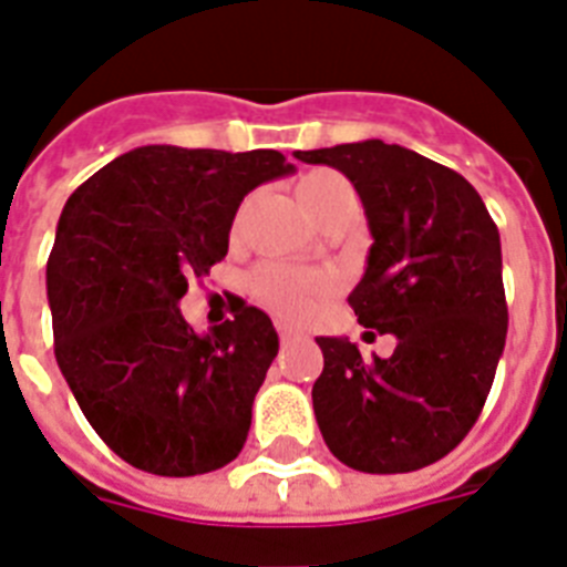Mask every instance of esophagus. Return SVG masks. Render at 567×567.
I'll return each mask as SVG.
<instances>
[{
	"label": "esophagus",
	"mask_w": 567,
	"mask_h": 567,
	"mask_svg": "<svg viewBox=\"0 0 567 567\" xmlns=\"http://www.w3.org/2000/svg\"><path fill=\"white\" fill-rule=\"evenodd\" d=\"M302 338H306V334H302L299 329H293V326L288 323H279V340H282V347H293V343Z\"/></svg>",
	"instance_id": "34e87169"
}]
</instances>
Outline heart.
Returning a JSON list of instances; mask_svg holds the SVG:
<instances>
[{"instance_id": "heart-1", "label": "heart", "mask_w": 567, "mask_h": 567, "mask_svg": "<svg viewBox=\"0 0 567 567\" xmlns=\"http://www.w3.org/2000/svg\"><path fill=\"white\" fill-rule=\"evenodd\" d=\"M338 186H343V179L331 172H317L299 179L297 197L299 204H302V209H306V215L311 212V206L320 204L331 188ZM250 288L252 293H256L265 306L274 308V311H279V315L285 317H297L311 306V299H315L317 293L323 291L326 282L320 276L302 274V270H293L288 268V265L268 261V265H261V268L252 270Z\"/></svg>"}]
</instances>
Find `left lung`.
Wrapping results in <instances>:
<instances>
[{"label":"left lung","mask_w":567,"mask_h":567,"mask_svg":"<svg viewBox=\"0 0 567 567\" xmlns=\"http://www.w3.org/2000/svg\"><path fill=\"white\" fill-rule=\"evenodd\" d=\"M293 156L355 186L372 247L349 306L361 326L395 334L393 355L372 361L349 338H317L320 434L358 472L431 466L477 422L507 343L498 227L466 177L402 145L367 140Z\"/></svg>","instance_id":"1"}]
</instances>
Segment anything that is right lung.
<instances>
[{
    "instance_id": "right-lung-1",
    "label": "right lung",
    "mask_w": 567,
    "mask_h": 567,
    "mask_svg": "<svg viewBox=\"0 0 567 567\" xmlns=\"http://www.w3.org/2000/svg\"><path fill=\"white\" fill-rule=\"evenodd\" d=\"M291 172L279 151L145 145L92 174L60 212L45 265L54 358L124 463L192 477L244 449L279 352L274 323L241 302L197 334L179 299L227 256L244 195Z\"/></svg>"
}]
</instances>
